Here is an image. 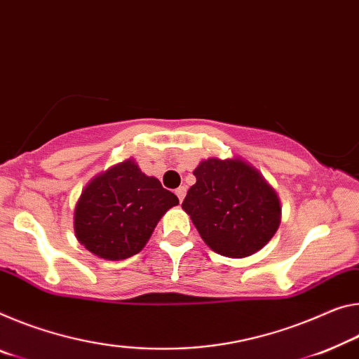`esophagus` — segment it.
<instances>
[{"label": "esophagus", "mask_w": 359, "mask_h": 359, "mask_svg": "<svg viewBox=\"0 0 359 359\" xmlns=\"http://www.w3.org/2000/svg\"><path fill=\"white\" fill-rule=\"evenodd\" d=\"M175 195H177V198H179V201L182 203V200H184L185 198V195H187V189L185 187H179L177 190H175Z\"/></svg>", "instance_id": "obj_1"}]
</instances>
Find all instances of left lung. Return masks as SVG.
<instances>
[{
	"label": "left lung",
	"mask_w": 359,
	"mask_h": 359,
	"mask_svg": "<svg viewBox=\"0 0 359 359\" xmlns=\"http://www.w3.org/2000/svg\"><path fill=\"white\" fill-rule=\"evenodd\" d=\"M193 174L196 184L182 209L214 252L243 259L271 240L281 222L280 198L257 169L240 158H209Z\"/></svg>",
	"instance_id": "1"
}]
</instances>
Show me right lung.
Wrapping results in <instances>:
<instances>
[{
  "label": "right lung",
  "instance_id": "1",
  "mask_svg": "<svg viewBox=\"0 0 359 359\" xmlns=\"http://www.w3.org/2000/svg\"><path fill=\"white\" fill-rule=\"evenodd\" d=\"M179 200L134 159L89 182L75 208L78 241L100 259L123 260L145 248L159 219Z\"/></svg>",
  "mask_w": 359,
  "mask_h": 359
}]
</instances>
